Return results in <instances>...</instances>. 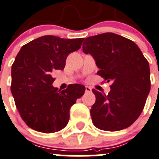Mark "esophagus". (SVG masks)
Wrapping results in <instances>:
<instances>
[{"instance_id":"34e87169","label":"esophagus","mask_w":159,"mask_h":159,"mask_svg":"<svg viewBox=\"0 0 159 159\" xmlns=\"http://www.w3.org/2000/svg\"><path fill=\"white\" fill-rule=\"evenodd\" d=\"M92 92V89L89 86H85V93H91Z\"/></svg>"}]
</instances>
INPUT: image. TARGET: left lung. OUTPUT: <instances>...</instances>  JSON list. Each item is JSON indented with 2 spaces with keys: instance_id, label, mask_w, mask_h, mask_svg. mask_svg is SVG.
<instances>
[{
  "instance_id": "obj_1",
  "label": "left lung",
  "mask_w": 159,
  "mask_h": 159,
  "mask_svg": "<svg viewBox=\"0 0 159 159\" xmlns=\"http://www.w3.org/2000/svg\"><path fill=\"white\" fill-rule=\"evenodd\" d=\"M82 51L93 56L97 75L112 83L108 95L93 89V125L105 131L128 128L141 114L151 89L148 60L133 41L114 33L85 38Z\"/></svg>"
}]
</instances>
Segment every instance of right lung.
Listing matches in <instances>:
<instances>
[{
    "mask_svg": "<svg viewBox=\"0 0 159 159\" xmlns=\"http://www.w3.org/2000/svg\"><path fill=\"white\" fill-rule=\"evenodd\" d=\"M84 38L64 39L46 35L23 45L11 66V91L20 116L30 128L44 133L63 129L70 109L84 95L81 84L61 90L53 87L52 71L63 70L70 53Z\"/></svg>",
    "mask_w": 159,
    "mask_h": 159,
    "instance_id": "1",
    "label": "right lung"
}]
</instances>
